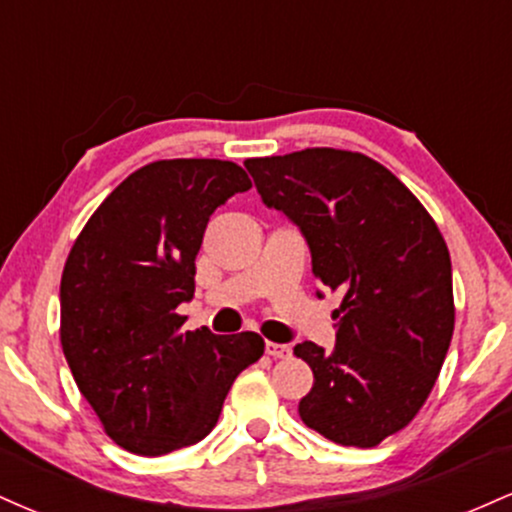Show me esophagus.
<instances>
[{
    "label": "esophagus",
    "mask_w": 512,
    "mask_h": 512,
    "mask_svg": "<svg viewBox=\"0 0 512 512\" xmlns=\"http://www.w3.org/2000/svg\"><path fill=\"white\" fill-rule=\"evenodd\" d=\"M267 354L272 358H286V356H291V346L289 344L267 342Z\"/></svg>",
    "instance_id": "esophagus-1"
}]
</instances>
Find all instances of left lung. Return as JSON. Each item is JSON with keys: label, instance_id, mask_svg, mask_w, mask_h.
Here are the masks:
<instances>
[{"label": "left lung", "instance_id": "left-lung-1", "mask_svg": "<svg viewBox=\"0 0 512 512\" xmlns=\"http://www.w3.org/2000/svg\"><path fill=\"white\" fill-rule=\"evenodd\" d=\"M245 168L262 202L301 228L317 281L344 291L334 351L293 349L315 375L298 414L334 443L373 448L419 414L448 354V245L419 199L363 154L303 149Z\"/></svg>", "mask_w": 512, "mask_h": 512}]
</instances>
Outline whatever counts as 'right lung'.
I'll use <instances>...</instances> for the list:
<instances>
[{"label":"right lung","instance_id":"1","mask_svg":"<svg viewBox=\"0 0 512 512\" xmlns=\"http://www.w3.org/2000/svg\"><path fill=\"white\" fill-rule=\"evenodd\" d=\"M252 182L219 158L139 168L110 192L62 272L60 339L81 395L134 455L199 443L240 370L264 354L255 332H180L195 296L209 216Z\"/></svg>","mask_w":512,"mask_h":512}]
</instances>
